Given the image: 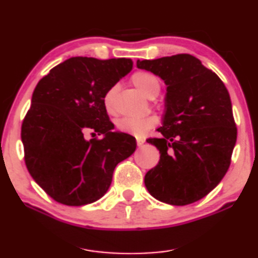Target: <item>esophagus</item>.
I'll return each instance as SVG.
<instances>
[{
    "label": "esophagus",
    "mask_w": 258,
    "mask_h": 258,
    "mask_svg": "<svg viewBox=\"0 0 258 258\" xmlns=\"http://www.w3.org/2000/svg\"><path fill=\"white\" fill-rule=\"evenodd\" d=\"M143 144H144V140H141V139H137V145H138V147H141V146H143Z\"/></svg>",
    "instance_id": "obj_1"
}]
</instances>
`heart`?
I'll use <instances>...</instances> for the list:
<instances>
[{"label": "heart", "instance_id": "heart-1", "mask_svg": "<svg viewBox=\"0 0 258 258\" xmlns=\"http://www.w3.org/2000/svg\"><path fill=\"white\" fill-rule=\"evenodd\" d=\"M131 81H132V84L147 98H154L159 92H160V81H159L157 76L151 74V72L138 71L132 76V79H131ZM115 91H117V88H115V86H112L104 96V106L110 113L114 111L113 99ZM155 124H157V119L154 117L122 118L118 121L117 126L121 132L141 136V134H144L147 130L153 127Z\"/></svg>", "mask_w": 258, "mask_h": 258}]
</instances>
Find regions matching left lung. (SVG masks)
<instances>
[{
	"instance_id": "8db88e82",
	"label": "left lung",
	"mask_w": 258,
	"mask_h": 258,
	"mask_svg": "<svg viewBox=\"0 0 258 258\" xmlns=\"http://www.w3.org/2000/svg\"><path fill=\"white\" fill-rule=\"evenodd\" d=\"M137 67L167 85L161 138L147 140L160 160L146 173L145 186L172 206L201 200L226 175L236 144L229 92L215 72L188 53L137 60Z\"/></svg>"
}]
</instances>
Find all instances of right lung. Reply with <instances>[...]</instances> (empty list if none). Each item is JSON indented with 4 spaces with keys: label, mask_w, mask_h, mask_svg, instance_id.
Here are the masks:
<instances>
[{
    "label": "right lung",
    "mask_w": 258,
    "mask_h": 258,
    "mask_svg": "<svg viewBox=\"0 0 258 258\" xmlns=\"http://www.w3.org/2000/svg\"><path fill=\"white\" fill-rule=\"evenodd\" d=\"M130 58L72 57L36 85L22 124L24 160L36 183L53 200L84 206L111 186L119 162L136 151V139L113 132L104 96L132 70ZM86 129L103 134L88 142Z\"/></svg>",
    "instance_id": "right-lung-1"
}]
</instances>
